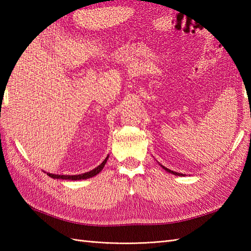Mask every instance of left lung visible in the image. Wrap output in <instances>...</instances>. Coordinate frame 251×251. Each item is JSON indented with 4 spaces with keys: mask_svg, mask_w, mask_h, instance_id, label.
<instances>
[{
    "mask_svg": "<svg viewBox=\"0 0 251 251\" xmlns=\"http://www.w3.org/2000/svg\"><path fill=\"white\" fill-rule=\"evenodd\" d=\"M161 166L166 170V172H168V173H170V174H173V175H176V176H184L183 174H180V173H176V172H173V170H170V169H168V168H166V167H164L163 165H161Z\"/></svg>",
    "mask_w": 251,
    "mask_h": 251,
    "instance_id": "obj_1",
    "label": "left lung"
}]
</instances>
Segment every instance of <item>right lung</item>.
I'll use <instances>...</instances> for the list:
<instances>
[{
  "label": "right lung",
  "instance_id": "obj_1",
  "mask_svg": "<svg viewBox=\"0 0 251 251\" xmlns=\"http://www.w3.org/2000/svg\"><path fill=\"white\" fill-rule=\"evenodd\" d=\"M108 158H109V155L105 157L104 161H103L102 163H101L98 167H96L95 169L90 170V172L85 173V174H81V175H72V176L68 175V176H67V175H55V174L47 173V175H49L50 177L54 178V179H62V180H82V179H88V178H92V177H94V176L99 174V173L101 172V170L103 169L106 161H108Z\"/></svg>",
  "mask_w": 251,
  "mask_h": 251
}]
</instances>
